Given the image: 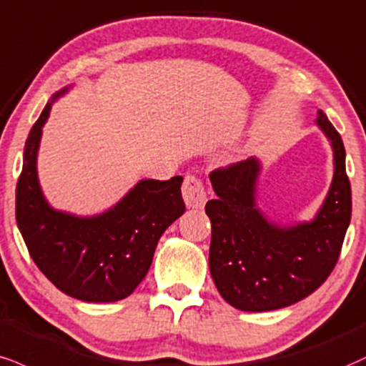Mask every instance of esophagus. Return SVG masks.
<instances>
[{
	"mask_svg": "<svg viewBox=\"0 0 366 366\" xmlns=\"http://www.w3.org/2000/svg\"><path fill=\"white\" fill-rule=\"evenodd\" d=\"M182 196L187 208H192V209L204 208L206 201H208L204 186H202L201 179H197L196 175H187V177L184 179Z\"/></svg>",
	"mask_w": 366,
	"mask_h": 366,
	"instance_id": "1",
	"label": "esophagus"
}]
</instances>
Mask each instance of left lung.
I'll list each match as a JSON object with an SVG mask.
<instances>
[{"label":"left lung","mask_w":366,"mask_h":366,"mask_svg":"<svg viewBox=\"0 0 366 366\" xmlns=\"http://www.w3.org/2000/svg\"><path fill=\"white\" fill-rule=\"evenodd\" d=\"M315 124L332 149V182L314 218L278 223L259 208L262 162L250 157L211 172L217 197L211 219L209 271L223 300L244 312L283 309L303 300L336 266L351 219V187L341 136L322 111Z\"/></svg>","instance_id":"left-lung-1"}]
</instances>
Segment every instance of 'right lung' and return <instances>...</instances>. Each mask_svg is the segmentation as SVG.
Listing matches in <instances>:
<instances>
[{"label": "right lung", "mask_w": 366, "mask_h": 366, "mask_svg": "<svg viewBox=\"0 0 366 366\" xmlns=\"http://www.w3.org/2000/svg\"><path fill=\"white\" fill-rule=\"evenodd\" d=\"M71 88L56 92L30 129L16 184V223L34 262L57 290L81 302H117L144 280L160 237L186 211L184 179H141L97 214L52 208L39 182L37 157L52 105Z\"/></svg>", "instance_id": "1"}]
</instances>
